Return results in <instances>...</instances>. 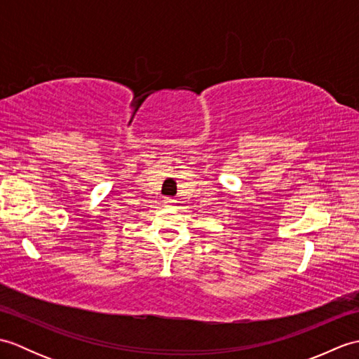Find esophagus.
Segmentation results:
<instances>
[{
	"mask_svg": "<svg viewBox=\"0 0 359 359\" xmlns=\"http://www.w3.org/2000/svg\"><path fill=\"white\" fill-rule=\"evenodd\" d=\"M163 203L166 205V207L172 208V207H175V203H177V201H175V199H171V197H166V199L163 201Z\"/></svg>",
	"mask_w": 359,
	"mask_h": 359,
	"instance_id": "esophagus-1",
	"label": "esophagus"
}]
</instances>
